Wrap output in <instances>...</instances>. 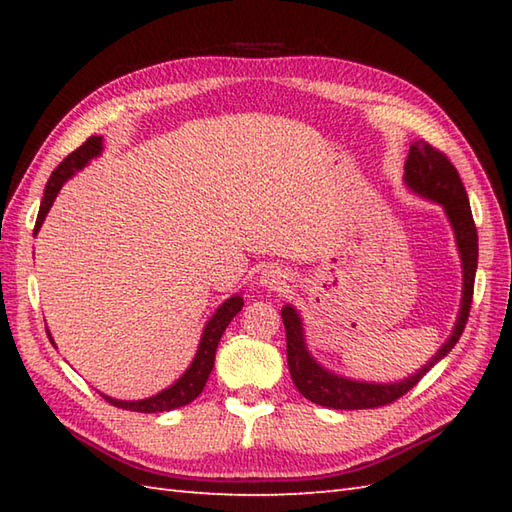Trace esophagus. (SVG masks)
<instances>
[{
	"label": "esophagus",
	"mask_w": 512,
	"mask_h": 512,
	"mask_svg": "<svg viewBox=\"0 0 512 512\" xmlns=\"http://www.w3.org/2000/svg\"><path fill=\"white\" fill-rule=\"evenodd\" d=\"M262 284L264 286H268V288H273V290H279V288H284L286 286V275L281 273V270H264V275H262Z\"/></svg>",
	"instance_id": "1"
}]
</instances>
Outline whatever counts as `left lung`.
Here are the masks:
<instances>
[{
    "mask_svg": "<svg viewBox=\"0 0 512 512\" xmlns=\"http://www.w3.org/2000/svg\"><path fill=\"white\" fill-rule=\"evenodd\" d=\"M405 180L413 191H418L427 198L436 200L444 206L449 220L453 224L455 239L462 255L464 268V290H462V308L458 323H455L451 339L440 347V352L431 358L429 365H424L416 376H411L402 383L394 385H372L358 383V380L334 376L325 372L323 367L312 361L306 345H303V330L297 310L286 306L281 310L286 328V356L292 383L297 385L303 396L317 402L321 407L332 409H374L385 407L391 402L402 398L409 389L420 383V378L436 365L442 356H447L453 345L460 341V336L469 321L471 303H473V286H475V268H477V228L473 222V213L469 206V195H466L464 184L460 180L458 169L444 151L436 149L424 140L411 143L409 156L405 162Z\"/></svg>",
    "mask_w": 512,
    "mask_h": 512,
    "instance_id": "8db88e82",
    "label": "left lung"
}]
</instances>
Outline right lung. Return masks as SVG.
<instances>
[{
  "label": "right lung",
  "instance_id": "add662e5",
  "mask_svg": "<svg viewBox=\"0 0 512 512\" xmlns=\"http://www.w3.org/2000/svg\"><path fill=\"white\" fill-rule=\"evenodd\" d=\"M103 149V138L101 136H90L88 140L81 147H76L72 154L65 156L61 160V165L52 171V176L46 184V191H43V200L39 206V215H37V224H35V233H39V226L43 224V217L48 215L50 206L57 198L59 189L63 187V182L68 180L70 176H74V171L83 169L88 162L99 156ZM244 301L242 297H231L226 299L217 312L213 314V319L206 323L204 334H202V341L198 347V354H195L191 367L187 372L182 374V378L178 380L176 385H171L169 389L160 391V394L145 398V400H114L110 396H103L110 405L118 407V409H127V411H138V413H158V411H171V409H178L189 405L191 400L198 398L202 394V389L206 385V380L211 376V369L215 363V350H217V343H220L222 334L226 330V325L231 323V319L235 314L242 310Z\"/></svg>",
  "mask_w": 512,
  "mask_h": 512
}]
</instances>
